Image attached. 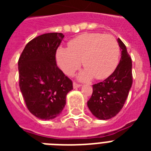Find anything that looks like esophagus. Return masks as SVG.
<instances>
[{"instance_id": "esophagus-1", "label": "esophagus", "mask_w": 151, "mask_h": 151, "mask_svg": "<svg viewBox=\"0 0 151 151\" xmlns=\"http://www.w3.org/2000/svg\"><path fill=\"white\" fill-rule=\"evenodd\" d=\"M73 88H80L81 86V84H79V83H77V82H73Z\"/></svg>"}]
</instances>
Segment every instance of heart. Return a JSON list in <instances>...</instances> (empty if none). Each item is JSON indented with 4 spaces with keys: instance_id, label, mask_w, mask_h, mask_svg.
Instances as JSON below:
<instances>
[{
    "instance_id": "b5f03b06",
    "label": "heart",
    "mask_w": 151,
    "mask_h": 151,
    "mask_svg": "<svg viewBox=\"0 0 151 151\" xmlns=\"http://www.w3.org/2000/svg\"><path fill=\"white\" fill-rule=\"evenodd\" d=\"M69 48H59L57 62L64 73L71 75L81 66L85 68L80 75L81 80L94 77L105 79L115 70L120 56L117 39L110 34L86 33L81 34L68 43Z\"/></svg>"
}]
</instances>
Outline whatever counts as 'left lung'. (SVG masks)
Listing matches in <instances>:
<instances>
[{
	"label": "left lung",
	"mask_w": 151,
	"mask_h": 151,
	"mask_svg": "<svg viewBox=\"0 0 151 151\" xmlns=\"http://www.w3.org/2000/svg\"><path fill=\"white\" fill-rule=\"evenodd\" d=\"M117 41L122 49L120 63L111 75L92 85V96L87 103L92 114L101 120L110 119L120 112L132 85V59L124 44L119 38Z\"/></svg>",
	"instance_id": "left-lung-1"
}]
</instances>
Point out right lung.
I'll list each match as a JSON object with an SVG mask.
<instances>
[{
	"label": "right lung",
	"mask_w": 151,
	"mask_h": 151,
	"mask_svg": "<svg viewBox=\"0 0 151 151\" xmlns=\"http://www.w3.org/2000/svg\"><path fill=\"white\" fill-rule=\"evenodd\" d=\"M64 35L48 33L27 43L18 66L19 88L27 109L40 119L56 117L66 105L72 81L57 66L55 54Z\"/></svg>",
	"instance_id": "right-lung-1"
}]
</instances>
